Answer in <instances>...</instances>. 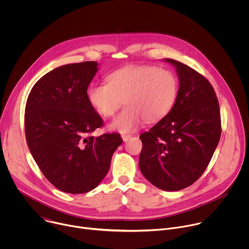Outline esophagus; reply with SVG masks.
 Wrapping results in <instances>:
<instances>
[{"mask_svg":"<svg viewBox=\"0 0 249 249\" xmlns=\"http://www.w3.org/2000/svg\"><path fill=\"white\" fill-rule=\"evenodd\" d=\"M121 137H122V139H123V141H124V142H127V141L131 138V136H130V135H122Z\"/></svg>","mask_w":249,"mask_h":249,"instance_id":"esophagus-1","label":"esophagus"}]
</instances>
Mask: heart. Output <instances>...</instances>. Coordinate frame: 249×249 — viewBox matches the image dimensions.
I'll use <instances>...</instances> for the list:
<instances>
[{
	"instance_id": "heart-1",
	"label": "heart",
	"mask_w": 249,
	"mask_h": 249,
	"mask_svg": "<svg viewBox=\"0 0 249 249\" xmlns=\"http://www.w3.org/2000/svg\"><path fill=\"white\" fill-rule=\"evenodd\" d=\"M107 83L92 85L88 100L101 116L110 117L126 107L112 120L109 128L129 133L140 127L144 119L157 121L172 108L177 95V80L171 71L150 66H131L114 71Z\"/></svg>"
}]
</instances>
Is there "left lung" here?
Here are the masks:
<instances>
[{"instance_id":"1","label":"left lung","mask_w":249,"mask_h":249,"mask_svg":"<svg viewBox=\"0 0 249 249\" xmlns=\"http://www.w3.org/2000/svg\"><path fill=\"white\" fill-rule=\"evenodd\" d=\"M176 70L179 88L170 111L140 136L139 167L156 187L178 191L207 168L221 137L220 106L211 84L183 63L164 59Z\"/></svg>"}]
</instances>
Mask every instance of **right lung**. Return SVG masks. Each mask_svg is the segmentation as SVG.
<instances>
[{
    "mask_svg": "<svg viewBox=\"0 0 249 249\" xmlns=\"http://www.w3.org/2000/svg\"><path fill=\"white\" fill-rule=\"evenodd\" d=\"M97 71L94 61L60 66L36 82L26 101L28 149L46 178L66 193L94 189L123 142L119 134L89 135L102 126L87 92Z\"/></svg>",
    "mask_w": 249,
    "mask_h": 249,
    "instance_id": "add662e5",
    "label": "right lung"
}]
</instances>
